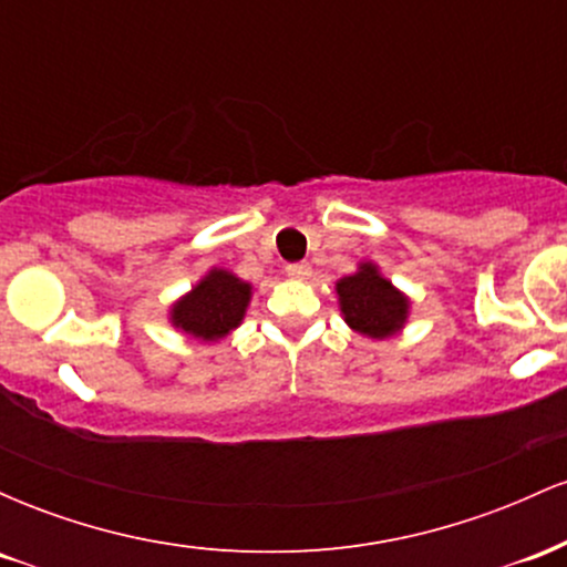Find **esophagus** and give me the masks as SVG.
<instances>
[{"label":"esophagus","instance_id":"esophagus-1","mask_svg":"<svg viewBox=\"0 0 567 567\" xmlns=\"http://www.w3.org/2000/svg\"><path fill=\"white\" fill-rule=\"evenodd\" d=\"M285 271H288L290 279H309L311 277V266L309 264H290Z\"/></svg>","mask_w":567,"mask_h":567}]
</instances>
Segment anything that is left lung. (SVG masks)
<instances>
[{"label":"left lung","mask_w":567,"mask_h":567,"mask_svg":"<svg viewBox=\"0 0 567 567\" xmlns=\"http://www.w3.org/2000/svg\"><path fill=\"white\" fill-rule=\"evenodd\" d=\"M336 292L343 322L354 333L383 341L405 328L410 298L396 290L392 279L383 277L373 261H362L354 275L338 279Z\"/></svg>","instance_id":"1"}]
</instances>
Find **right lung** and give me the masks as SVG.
I'll use <instances>...</instances> for the list:
<instances>
[{
	"mask_svg": "<svg viewBox=\"0 0 567 567\" xmlns=\"http://www.w3.org/2000/svg\"><path fill=\"white\" fill-rule=\"evenodd\" d=\"M252 285L229 269L213 266L186 296L171 306V322L181 333L197 341L216 343L245 320L250 306Z\"/></svg>",
	"mask_w": 567,
	"mask_h": 567,
	"instance_id": "1",
	"label": "right lung"
}]
</instances>
